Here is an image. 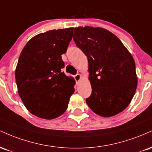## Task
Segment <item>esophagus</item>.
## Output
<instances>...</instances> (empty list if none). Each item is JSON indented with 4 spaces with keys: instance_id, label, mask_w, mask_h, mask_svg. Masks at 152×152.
Wrapping results in <instances>:
<instances>
[{
    "instance_id": "1",
    "label": "esophagus",
    "mask_w": 152,
    "mask_h": 152,
    "mask_svg": "<svg viewBox=\"0 0 152 152\" xmlns=\"http://www.w3.org/2000/svg\"><path fill=\"white\" fill-rule=\"evenodd\" d=\"M74 78L76 80V81H79L81 79V75L80 74H76V76H74Z\"/></svg>"
}]
</instances>
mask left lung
Instances as JSON below:
<instances>
[{
	"label": "left lung",
	"mask_w": 152,
	"mask_h": 152,
	"mask_svg": "<svg viewBox=\"0 0 152 152\" xmlns=\"http://www.w3.org/2000/svg\"><path fill=\"white\" fill-rule=\"evenodd\" d=\"M74 40L87 56L92 92L86 99L95 114L111 117L124 111L137 87L132 54L114 34L102 28H75Z\"/></svg>",
	"instance_id": "1"
}]
</instances>
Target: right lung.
I'll use <instances>...</instances> for the list:
<instances>
[{
	"instance_id": "obj_1",
	"label": "right lung",
	"mask_w": 152,
	"mask_h": 152,
	"mask_svg": "<svg viewBox=\"0 0 152 152\" xmlns=\"http://www.w3.org/2000/svg\"><path fill=\"white\" fill-rule=\"evenodd\" d=\"M74 28L39 34L23 48L15 69L18 92L26 109L44 119H53L67 109L76 81L66 76L61 55L73 37Z\"/></svg>"
}]
</instances>
